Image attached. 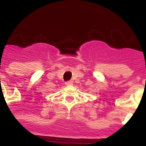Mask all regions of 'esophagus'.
<instances>
[{
	"label": "esophagus",
	"instance_id": "34e87169",
	"mask_svg": "<svg viewBox=\"0 0 146 146\" xmlns=\"http://www.w3.org/2000/svg\"><path fill=\"white\" fill-rule=\"evenodd\" d=\"M65 85L66 86H72L73 85V82L72 81H67V82H65Z\"/></svg>",
	"mask_w": 146,
	"mask_h": 146
}]
</instances>
